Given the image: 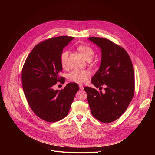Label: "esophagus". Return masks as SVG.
<instances>
[{
  "instance_id": "1",
  "label": "esophagus",
  "mask_w": 155,
  "mask_h": 155,
  "mask_svg": "<svg viewBox=\"0 0 155 155\" xmlns=\"http://www.w3.org/2000/svg\"><path fill=\"white\" fill-rule=\"evenodd\" d=\"M79 88H80V90H83V88H84V87H83V86H82V85H81V84H80L79 85Z\"/></svg>"
}]
</instances>
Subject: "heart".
<instances>
[{
	"instance_id": "b5f03b06",
	"label": "heart",
	"mask_w": 155,
	"mask_h": 155,
	"mask_svg": "<svg viewBox=\"0 0 155 155\" xmlns=\"http://www.w3.org/2000/svg\"><path fill=\"white\" fill-rule=\"evenodd\" d=\"M78 51L83 55L84 58L87 61H91L94 55V51L92 48L86 45H81L77 47ZM69 51L68 50L63 51L60 55V62L62 68L65 69L68 64V56ZM91 72L90 71L83 70H74L68 74V79L74 83L78 84H84L89 80L91 76Z\"/></svg>"
}]
</instances>
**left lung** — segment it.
Returning a JSON list of instances; mask_svg holds the SVG:
<instances>
[{
	"mask_svg": "<svg viewBox=\"0 0 155 155\" xmlns=\"http://www.w3.org/2000/svg\"><path fill=\"white\" fill-rule=\"evenodd\" d=\"M101 50L100 68L91 79L98 88L104 84L105 93L90 87H84L92 115L102 123L118 119L134 96V73L130 58L121 47L105 38H88Z\"/></svg>",
	"mask_w": 155,
	"mask_h": 155,
	"instance_id": "left-lung-1",
	"label": "left lung"
}]
</instances>
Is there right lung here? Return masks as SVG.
<instances>
[{"label":"right lung","mask_w":155,"mask_h":155,"mask_svg":"<svg viewBox=\"0 0 155 155\" xmlns=\"http://www.w3.org/2000/svg\"><path fill=\"white\" fill-rule=\"evenodd\" d=\"M73 37H53L39 43L27 58L22 69V85L27 101L34 113L44 121L53 123L68 114L78 85L68 83L63 90H54L62 68L60 55Z\"/></svg>","instance_id":"add662e5"}]
</instances>
